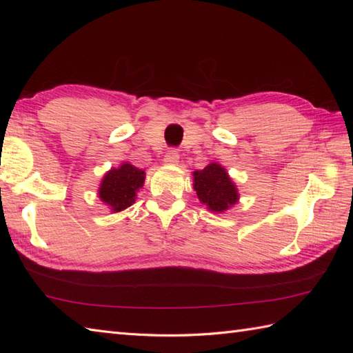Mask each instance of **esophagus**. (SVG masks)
<instances>
[{
    "mask_svg": "<svg viewBox=\"0 0 353 353\" xmlns=\"http://www.w3.org/2000/svg\"><path fill=\"white\" fill-rule=\"evenodd\" d=\"M163 162L168 165H176L179 162V152L176 148H171L167 152V154L163 156Z\"/></svg>",
    "mask_w": 353,
    "mask_h": 353,
    "instance_id": "34e87169",
    "label": "esophagus"
}]
</instances>
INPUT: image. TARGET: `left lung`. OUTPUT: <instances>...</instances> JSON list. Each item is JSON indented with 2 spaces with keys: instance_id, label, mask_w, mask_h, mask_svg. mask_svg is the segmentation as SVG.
<instances>
[{
  "instance_id": "1",
  "label": "left lung",
  "mask_w": 353,
  "mask_h": 353,
  "mask_svg": "<svg viewBox=\"0 0 353 353\" xmlns=\"http://www.w3.org/2000/svg\"><path fill=\"white\" fill-rule=\"evenodd\" d=\"M194 190L209 211L224 212L238 201V190L220 163H209L192 172Z\"/></svg>"
}]
</instances>
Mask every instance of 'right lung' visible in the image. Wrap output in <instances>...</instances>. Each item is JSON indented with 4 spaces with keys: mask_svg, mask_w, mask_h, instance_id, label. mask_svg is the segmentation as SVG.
I'll return each instance as SVG.
<instances>
[{
    "mask_svg": "<svg viewBox=\"0 0 353 353\" xmlns=\"http://www.w3.org/2000/svg\"><path fill=\"white\" fill-rule=\"evenodd\" d=\"M144 171L124 162L121 167L112 168L104 174L99 188V197L110 208L112 212H121L134 203L138 190L144 185Z\"/></svg>",
    "mask_w": 353,
    "mask_h": 353,
    "instance_id": "1",
    "label": "right lung"
}]
</instances>
